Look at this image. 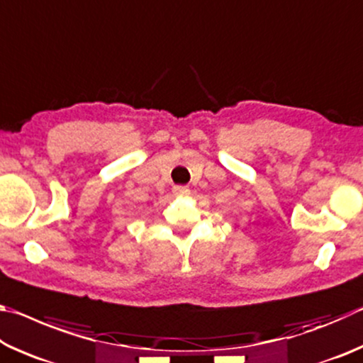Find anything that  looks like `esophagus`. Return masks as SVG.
Returning <instances> with one entry per match:
<instances>
[{"label":"esophagus","mask_w":363,"mask_h":363,"mask_svg":"<svg viewBox=\"0 0 363 363\" xmlns=\"http://www.w3.org/2000/svg\"><path fill=\"white\" fill-rule=\"evenodd\" d=\"M173 192L177 196H186V195H189V189L187 187H182V186H176L173 189Z\"/></svg>","instance_id":"34e87169"}]
</instances>
